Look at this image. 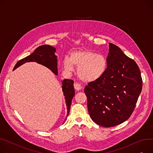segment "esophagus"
I'll use <instances>...</instances> for the list:
<instances>
[{
  "label": "esophagus",
  "instance_id": "1",
  "mask_svg": "<svg viewBox=\"0 0 153 153\" xmlns=\"http://www.w3.org/2000/svg\"><path fill=\"white\" fill-rule=\"evenodd\" d=\"M74 88L76 90H77V91H79V90H80V89H81V85L79 84H78V83H74Z\"/></svg>",
  "mask_w": 153,
  "mask_h": 153
}]
</instances>
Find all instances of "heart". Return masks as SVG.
I'll list each match as a JSON object with an SVG mask.
<instances>
[{
  "mask_svg": "<svg viewBox=\"0 0 153 153\" xmlns=\"http://www.w3.org/2000/svg\"><path fill=\"white\" fill-rule=\"evenodd\" d=\"M63 65L67 71L72 70L73 66L78 68L77 74L80 80L84 82H91L105 74L107 61L103 55L89 49H84L73 52L69 58L64 59Z\"/></svg>",
  "mask_w": 153,
  "mask_h": 153,
  "instance_id": "b5f03b06",
  "label": "heart"
}]
</instances>
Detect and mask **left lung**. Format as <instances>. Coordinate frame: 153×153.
Wrapping results in <instances>:
<instances>
[{"label": "left lung", "mask_w": 153, "mask_h": 153, "mask_svg": "<svg viewBox=\"0 0 153 153\" xmlns=\"http://www.w3.org/2000/svg\"><path fill=\"white\" fill-rule=\"evenodd\" d=\"M107 68L98 80L84 88L88 113L94 123L104 127L119 125L133 113L143 81L135 61L116 45L109 44Z\"/></svg>", "instance_id": "left-lung-1"}]
</instances>
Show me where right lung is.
Returning <instances> with one entry per match:
<instances>
[{"label": "right lung", "instance_id": "obj_1", "mask_svg": "<svg viewBox=\"0 0 153 153\" xmlns=\"http://www.w3.org/2000/svg\"><path fill=\"white\" fill-rule=\"evenodd\" d=\"M55 51V48L52 46L48 45L40 46L36 49V50L33 53L19 60L15 65L14 69L26 62H36L39 64H41L47 67L48 69L52 70L53 73L57 75V56L54 53ZM73 84L74 81L71 79H64L62 82V88L64 96L65 97L68 109L66 116H68L69 113L72 99L75 94V90L74 88Z\"/></svg>", "mask_w": 153, "mask_h": 153}]
</instances>
